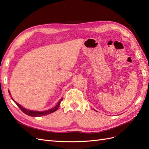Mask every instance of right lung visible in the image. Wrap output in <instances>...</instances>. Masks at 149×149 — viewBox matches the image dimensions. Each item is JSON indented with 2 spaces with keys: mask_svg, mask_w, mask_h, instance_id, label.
Here are the masks:
<instances>
[{
  "mask_svg": "<svg viewBox=\"0 0 149 149\" xmlns=\"http://www.w3.org/2000/svg\"><path fill=\"white\" fill-rule=\"evenodd\" d=\"M8 93H9V92H8ZM12 100H13V99H12ZM62 100H63V99H61V100H60V101L58 102V103L56 105V106L54 107L53 108H52V109H49L48 111H42V112H40V111H33L27 110V109H26L25 108L22 107L20 104H18L17 102H16L14 100H13V101L15 102V104L18 106H19V107L20 108V110L23 112H24L25 114L28 115L29 116H31V117H40V116H46L47 114H49L52 113V112L56 111L58 109V108L59 107V106L60 105L61 101Z\"/></svg>",
  "mask_w": 149,
  "mask_h": 149,
  "instance_id": "1",
  "label": "right lung"
}]
</instances>
